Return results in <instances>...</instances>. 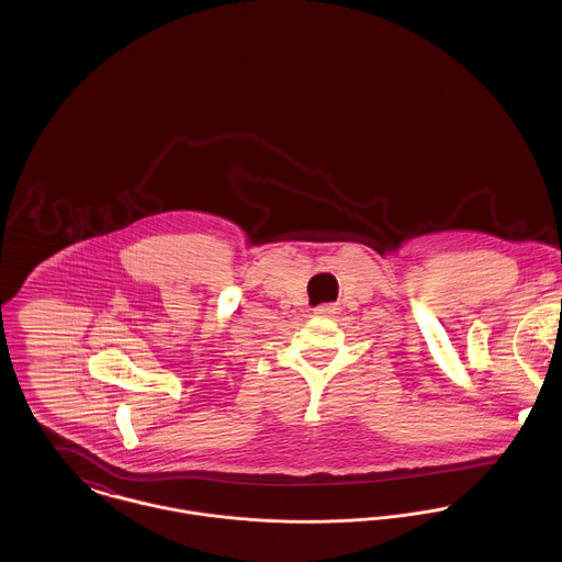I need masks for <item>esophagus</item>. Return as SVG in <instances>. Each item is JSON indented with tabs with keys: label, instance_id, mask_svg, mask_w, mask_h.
Instances as JSON below:
<instances>
[{
	"label": "esophagus",
	"instance_id": "34e87169",
	"mask_svg": "<svg viewBox=\"0 0 562 562\" xmlns=\"http://www.w3.org/2000/svg\"><path fill=\"white\" fill-rule=\"evenodd\" d=\"M335 312H337V305H321V307L314 310L316 316H330V314H335Z\"/></svg>",
	"mask_w": 562,
	"mask_h": 562
}]
</instances>
